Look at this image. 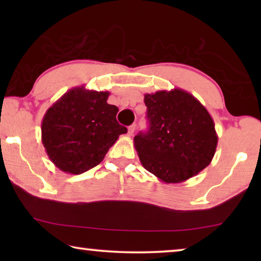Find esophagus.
<instances>
[{
    "mask_svg": "<svg viewBox=\"0 0 261 261\" xmlns=\"http://www.w3.org/2000/svg\"><path fill=\"white\" fill-rule=\"evenodd\" d=\"M136 130V124H132L127 127V136H132Z\"/></svg>",
    "mask_w": 261,
    "mask_h": 261,
    "instance_id": "34e87169",
    "label": "esophagus"
}]
</instances>
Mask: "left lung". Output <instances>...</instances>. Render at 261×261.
I'll return each mask as SVG.
<instances>
[{
	"mask_svg": "<svg viewBox=\"0 0 261 261\" xmlns=\"http://www.w3.org/2000/svg\"><path fill=\"white\" fill-rule=\"evenodd\" d=\"M149 129L135 137L145 169L165 183L196 176L213 159L218 135L207 109L189 92L174 88L145 94Z\"/></svg>",
	"mask_w": 261,
	"mask_h": 261,
	"instance_id": "left-lung-1",
	"label": "left lung"
}]
</instances>
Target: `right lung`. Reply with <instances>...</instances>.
Wrapping results in <instances>:
<instances>
[{"label":"right lung","mask_w":261,"mask_h":261,"mask_svg":"<svg viewBox=\"0 0 261 261\" xmlns=\"http://www.w3.org/2000/svg\"><path fill=\"white\" fill-rule=\"evenodd\" d=\"M109 92L69 90L53 103L41 123V141L49 160L64 173L79 175L98 166L126 127L118 124V108Z\"/></svg>","instance_id":"obj_1"}]
</instances>
